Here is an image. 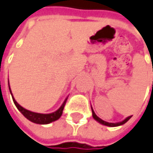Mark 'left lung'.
<instances>
[{"label": "left lung", "mask_w": 153, "mask_h": 153, "mask_svg": "<svg viewBox=\"0 0 153 153\" xmlns=\"http://www.w3.org/2000/svg\"><path fill=\"white\" fill-rule=\"evenodd\" d=\"M91 109H92V107H91ZM92 116H93V118H94V120H97L99 123L104 125V126H111V127H113V126H121V125L125 124V123H126V121H128V120L131 119V116H128L127 118H126L124 120H122V121H120V122H117V123H110V122H106V121H105V120H101L100 117H98V116H96L94 111H93V109H92Z\"/></svg>", "instance_id": "8db88e82"}]
</instances>
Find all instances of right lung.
I'll use <instances>...</instances> for the list:
<instances>
[{
  "mask_svg": "<svg viewBox=\"0 0 153 153\" xmlns=\"http://www.w3.org/2000/svg\"><path fill=\"white\" fill-rule=\"evenodd\" d=\"M8 85H9V81H8ZM9 90H10V92L11 94V88H10V85H9ZM11 96H12V100H13V102L15 104V105L16 106V108L19 110L21 113L23 115V116L29 120L30 121H32L33 123H36V124H41V125H45V124H49L53 121H55L58 119L60 118V116H62L63 114V108H64V105H65V103H66V100H67V98L66 100L63 101V103L62 104V105L59 107V110H57L56 111L53 112V113H50V114H40V113H36V112L30 111L28 110H26L25 108H23L22 106H21L16 101V100L13 97V95L11 94Z\"/></svg>",
  "mask_w": 153,
  "mask_h": 153,
  "instance_id": "right-lung-1",
  "label": "right lung"
}]
</instances>
